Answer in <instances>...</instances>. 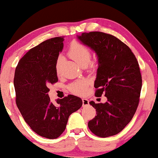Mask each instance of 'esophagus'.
<instances>
[{
    "instance_id": "1",
    "label": "esophagus",
    "mask_w": 158,
    "mask_h": 158,
    "mask_svg": "<svg viewBox=\"0 0 158 158\" xmlns=\"http://www.w3.org/2000/svg\"><path fill=\"white\" fill-rule=\"evenodd\" d=\"M82 101H83V106H87L89 105V100L86 98H83L82 99Z\"/></svg>"
}]
</instances>
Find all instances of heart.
Returning a JSON list of instances; mask_svg holds the SVG:
<instances>
[{
	"instance_id": "obj_1",
	"label": "heart",
	"mask_w": 158,
	"mask_h": 158,
	"mask_svg": "<svg viewBox=\"0 0 158 158\" xmlns=\"http://www.w3.org/2000/svg\"><path fill=\"white\" fill-rule=\"evenodd\" d=\"M68 55L70 58H72L81 67L88 65L91 58V53L88 48L77 41H74L71 43L68 51ZM62 60L63 57L61 56H58L56 64V70L58 73L60 72ZM87 88H88V82L85 80L75 81L68 87L70 92L76 95H83L85 93Z\"/></svg>"
}]
</instances>
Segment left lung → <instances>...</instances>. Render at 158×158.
<instances>
[{
	"mask_svg": "<svg viewBox=\"0 0 158 158\" xmlns=\"http://www.w3.org/2000/svg\"><path fill=\"white\" fill-rule=\"evenodd\" d=\"M77 38L96 53L95 96L104 93L107 98L105 103L90 102L97 115L88 127L98 137L115 135L130 122L138 106L142 88L138 63L130 48L110 34L90 32Z\"/></svg>",
	"mask_w": 158,
	"mask_h": 158,
	"instance_id": "1",
	"label": "left lung"
}]
</instances>
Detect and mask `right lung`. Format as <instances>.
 <instances>
[{
  "label": "right lung",
  "mask_w": 158,
  "mask_h": 158,
  "mask_svg": "<svg viewBox=\"0 0 158 158\" xmlns=\"http://www.w3.org/2000/svg\"><path fill=\"white\" fill-rule=\"evenodd\" d=\"M64 38L43 41L20 59L15 71L16 105L26 123L35 133L49 139L58 138L68 118L83 105L81 98L69 95L51 102L48 88L58 82L56 64L63 48Z\"/></svg>",
  "instance_id": "right-lung-1"
}]
</instances>
